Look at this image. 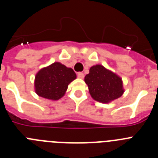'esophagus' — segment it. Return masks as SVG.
<instances>
[{
  "label": "esophagus",
  "mask_w": 158,
  "mask_h": 158,
  "mask_svg": "<svg viewBox=\"0 0 158 158\" xmlns=\"http://www.w3.org/2000/svg\"><path fill=\"white\" fill-rule=\"evenodd\" d=\"M77 77L79 78H81V79H83L84 78V77H85V74H84L83 73H81V72H79L77 73Z\"/></svg>",
  "instance_id": "obj_1"
}]
</instances>
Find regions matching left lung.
I'll return each mask as SVG.
<instances>
[{"mask_svg": "<svg viewBox=\"0 0 158 158\" xmlns=\"http://www.w3.org/2000/svg\"><path fill=\"white\" fill-rule=\"evenodd\" d=\"M89 93L93 99L101 103L118 99L123 93L122 79L103 65H93L85 77Z\"/></svg>", "mask_w": 158, "mask_h": 158, "instance_id": "1", "label": "left lung"}]
</instances>
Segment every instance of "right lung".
<instances>
[{"label":"right lung","instance_id":"1","mask_svg":"<svg viewBox=\"0 0 158 158\" xmlns=\"http://www.w3.org/2000/svg\"><path fill=\"white\" fill-rule=\"evenodd\" d=\"M76 73L60 62H54L38 72L35 80V93L49 100H58L64 96L69 84L76 79Z\"/></svg>","mask_w":158,"mask_h":158}]
</instances>
